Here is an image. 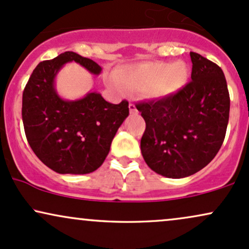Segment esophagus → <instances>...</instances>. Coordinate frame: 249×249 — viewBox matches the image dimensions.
Instances as JSON below:
<instances>
[{
  "mask_svg": "<svg viewBox=\"0 0 249 249\" xmlns=\"http://www.w3.org/2000/svg\"><path fill=\"white\" fill-rule=\"evenodd\" d=\"M128 108H130V113H136L137 112L136 105L132 104V103H130V105H128Z\"/></svg>",
  "mask_w": 249,
  "mask_h": 249,
  "instance_id": "1",
  "label": "esophagus"
}]
</instances>
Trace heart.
<instances>
[{
	"instance_id": "heart-1",
	"label": "heart",
	"mask_w": 249,
	"mask_h": 249,
	"mask_svg": "<svg viewBox=\"0 0 249 249\" xmlns=\"http://www.w3.org/2000/svg\"><path fill=\"white\" fill-rule=\"evenodd\" d=\"M188 70L185 63L145 62L125 65L117 70L116 81L125 90L147 92L156 98H165L186 84Z\"/></svg>"
}]
</instances>
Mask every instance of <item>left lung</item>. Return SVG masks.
Here are the masks:
<instances>
[{
  "instance_id": "obj_1",
  "label": "left lung",
  "mask_w": 249,
  "mask_h": 249,
  "mask_svg": "<svg viewBox=\"0 0 249 249\" xmlns=\"http://www.w3.org/2000/svg\"><path fill=\"white\" fill-rule=\"evenodd\" d=\"M191 81L178 92L136 105L146 123L142 158L166 178H185L212 161L224 142L230 93L221 68L196 53Z\"/></svg>"
}]
</instances>
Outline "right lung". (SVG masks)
<instances>
[{"instance_id": "right-lung-1", "label": "right lung", "mask_w": 249, "mask_h": 249, "mask_svg": "<svg viewBox=\"0 0 249 249\" xmlns=\"http://www.w3.org/2000/svg\"><path fill=\"white\" fill-rule=\"evenodd\" d=\"M69 62L93 75L102 71L92 59L72 51L41 62L24 88L22 119L31 150L43 164L61 174H87L104 162L113 137L128 116V102L111 104L98 92L76 101L63 99L55 78Z\"/></svg>"}]
</instances>
